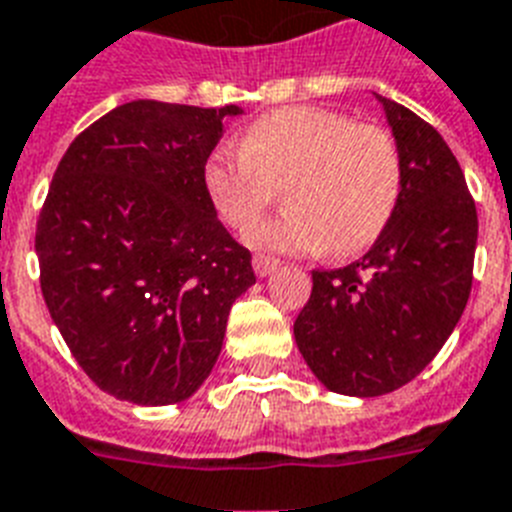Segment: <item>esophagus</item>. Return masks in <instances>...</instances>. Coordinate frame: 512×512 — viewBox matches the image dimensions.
<instances>
[{"mask_svg":"<svg viewBox=\"0 0 512 512\" xmlns=\"http://www.w3.org/2000/svg\"><path fill=\"white\" fill-rule=\"evenodd\" d=\"M280 269V259H274V256H264V253H256L253 256V272L259 274V277H269L272 272Z\"/></svg>","mask_w":512,"mask_h":512,"instance_id":"obj_1","label":"esophagus"}]
</instances>
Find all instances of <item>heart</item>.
Wrapping results in <instances>:
<instances>
[{"instance_id":"heart-1","label":"heart","mask_w":512,"mask_h":512,"mask_svg":"<svg viewBox=\"0 0 512 512\" xmlns=\"http://www.w3.org/2000/svg\"><path fill=\"white\" fill-rule=\"evenodd\" d=\"M286 185L288 211L250 222ZM403 188L398 138L327 107H282L248 125L240 149L206 159L204 190L227 227L253 248L356 256L390 222Z\"/></svg>"}]
</instances>
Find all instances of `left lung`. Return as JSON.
I'll list each match as a JSON object with an SVG mask.
<instances>
[{"instance_id":"1","label":"left lung","mask_w":512,"mask_h":512,"mask_svg":"<svg viewBox=\"0 0 512 512\" xmlns=\"http://www.w3.org/2000/svg\"><path fill=\"white\" fill-rule=\"evenodd\" d=\"M382 101L403 154V188L363 259L314 269L295 319L308 369L332 392L377 398L429 366L468 303L479 219L458 159L411 109Z\"/></svg>"}]
</instances>
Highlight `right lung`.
I'll return each mask as SVG.
<instances>
[{
	"label": "right lung",
	"instance_id": "1",
	"mask_svg": "<svg viewBox=\"0 0 512 512\" xmlns=\"http://www.w3.org/2000/svg\"><path fill=\"white\" fill-rule=\"evenodd\" d=\"M243 109L138 99L70 143L36 225L41 293L96 387L138 405L188 400L256 282L211 209L204 164Z\"/></svg>",
	"mask_w": 512,
	"mask_h": 512
}]
</instances>
